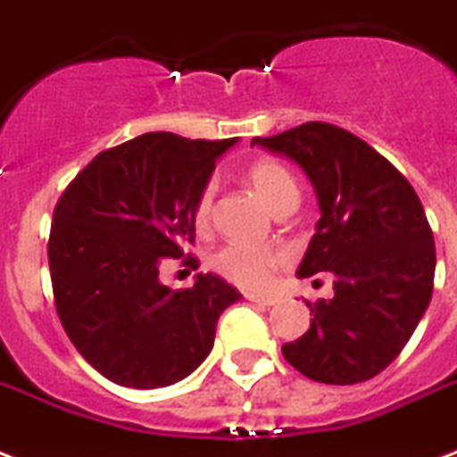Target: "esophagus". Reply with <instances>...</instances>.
<instances>
[{
	"label": "esophagus",
	"instance_id": "34e87169",
	"mask_svg": "<svg viewBox=\"0 0 457 457\" xmlns=\"http://www.w3.org/2000/svg\"><path fill=\"white\" fill-rule=\"evenodd\" d=\"M246 299L253 301V303H261V305H275V303H278V299H275V296H270V294L249 292V294H246Z\"/></svg>",
	"mask_w": 457,
	"mask_h": 457
}]
</instances>
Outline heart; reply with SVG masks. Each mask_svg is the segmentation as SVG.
Wrapping results in <instances>:
<instances>
[{
    "label": "heart",
    "mask_w": 457,
    "mask_h": 457,
    "mask_svg": "<svg viewBox=\"0 0 457 457\" xmlns=\"http://www.w3.org/2000/svg\"><path fill=\"white\" fill-rule=\"evenodd\" d=\"M246 179L253 187V192L265 201L270 211H282L287 206H296L299 201V185L289 172V168L272 161V158H258L246 168ZM215 206V187L208 182L196 196L194 204V225L199 229L211 228ZM287 261L282 249L272 246H253V244H228L213 256V268L222 278L235 282L246 289H261L270 285L272 275L279 265Z\"/></svg>",
    "instance_id": "obj_1"
}]
</instances>
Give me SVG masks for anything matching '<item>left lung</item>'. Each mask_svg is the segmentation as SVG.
<instances>
[{
  "instance_id": "left-lung-1",
  "label": "left lung",
  "mask_w": 457,
  "mask_h": 457,
  "mask_svg": "<svg viewBox=\"0 0 457 457\" xmlns=\"http://www.w3.org/2000/svg\"><path fill=\"white\" fill-rule=\"evenodd\" d=\"M253 145L285 154L311 178L322 215L299 278L334 279V299L305 301L311 327L282 355L312 382L372 379L432 301L436 251L422 201L382 154L337 125L312 120Z\"/></svg>"
}]
</instances>
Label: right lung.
<instances>
[{
  "mask_svg": "<svg viewBox=\"0 0 457 457\" xmlns=\"http://www.w3.org/2000/svg\"><path fill=\"white\" fill-rule=\"evenodd\" d=\"M237 139L146 132L96 154L54 208L46 244L54 305L78 353L106 379L158 389L211 353L220 312L242 294L213 272L189 289L158 282L194 244V204ZM196 270V261L185 258Z\"/></svg>",
  "mask_w": 457,
  "mask_h": 457,
  "instance_id": "1",
  "label": "right lung"
}]
</instances>
